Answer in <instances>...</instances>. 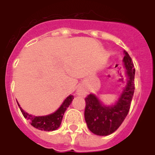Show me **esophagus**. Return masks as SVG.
Listing matches in <instances>:
<instances>
[{
	"label": "esophagus",
	"mask_w": 155,
	"mask_h": 155,
	"mask_svg": "<svg viewBox=\"0 0 155 155\" xmlns=\"http://www.w3.org/2000/svg\"><path fill=\"white\" fill-rule=\"evenodd\" d=\"M87 94V91L83 87H79L78 89L77 90V94L79 96H85Z\"/></svg>",
	"instance_id": "obj_1"
}]
</instances>
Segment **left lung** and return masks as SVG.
Wrapping results in <instances>:
<instances>
[{
	"label": "left lung",
	"mask_w": 155,
	"mask_h": 155,
	"mask_svg": "<svg viewBox=\"0 0 155 155\" xmlns=\"http://www.w3.org/2000/svg\"><path fill=\"white\" fill-rule=\"evenodd\" d=\"M123 64L126 69L127 83L114 103L105 105L96 94L85 98L84 119L91 132L98 136H107L120 127L127 117L134 93L135 69L130 57L124 51Z\"/></svg>",
	"instance_id": "obj_1"
}]
</instances>
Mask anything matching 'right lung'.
Returning a JSON list of instances; mask_svg holds the SVG:
<instances>
[{
	"label": "right lung",
	"instance_id": "1",
	"mask_svg": "<svg viewBox=\"0 0 155 155\" xmlns=\"http://www.w3.org/2000/svg\"><path fill=\"white\" fill-rule=\"evenodd\" d=\"M73 99V95L70 94L69 96L66 98V99L63 102L61 106L54 113H51V114L46 115V116H38L28 114L25 111L23 110L21 107H20V105H19L18 102H17V103L24 117L28 120H29L30 124L32 127L38 129V130H40L53 131L56 130L57 129L60 127L64 113L67 110V109L69 107V105L71 104Z\"/></svg>",
	"mask_w": 155,
	"mask_h": 155
}]
</instances>
